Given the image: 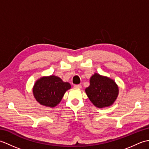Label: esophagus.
<instances>
[{"mask_svg":"<svg viewBox=\"0 0 149 149\" xmlns=\"http://www.w3.org/2000/svg\"><path fill=\"white\" fill-rule=\"evenodd\" d=\"M74 88H77V89H81L82 86H81V85H80V84H76V85H74Z\"/></svg>","mask_w":149,"mask_h":149,"instance_id":"34e87169","label":"esophagus"}]
</instances>
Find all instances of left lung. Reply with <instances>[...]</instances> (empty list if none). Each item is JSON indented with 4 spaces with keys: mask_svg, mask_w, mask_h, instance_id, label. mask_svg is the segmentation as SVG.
Returning <instances> with one entry per match:
<instances>
[{
    "mask_svg": "<svg viewBox=\"0 0 149 149\" xmlns=\"http://www.w3.org/2000/svg\"><path fill=\"white\" fill-rule=\"evenodd\" d=\"M85 92L95 106L103 108L113 105L118 97L119 89L112 79L95 73Z\"/></svg>",
    "mask_w": 149,
    "mask_h": 149,
    "instance_id": "left-lung-1",
    "label": "left lung"
}]
</instances>
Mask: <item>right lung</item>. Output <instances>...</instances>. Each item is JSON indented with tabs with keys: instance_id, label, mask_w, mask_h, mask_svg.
Wrapping results in <instances>:
<instances>
[{
	"instance_id": "add662e5",
	"label": "right lung",
	"mask_w": 149,
	"mask_h": 149,
	"mask_svg": "<svg viewBox=\"0 0 149 149\" xmlns=\"http://www.w3.org/2000/svg\"><path fill=\"white\" fill-rule=\"evenodd\" d=\"M70 88L68 82L52 75L38 79L33 86V93L41 105L52 108L61 102L66 91Z\"/></svg>"
}]
</instances>
